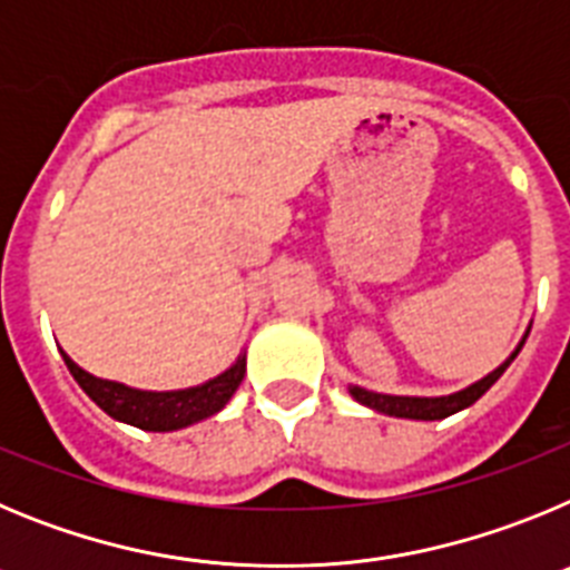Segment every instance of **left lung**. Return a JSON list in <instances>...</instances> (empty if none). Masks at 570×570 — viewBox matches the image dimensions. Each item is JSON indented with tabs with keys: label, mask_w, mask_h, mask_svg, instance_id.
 Masks as SVG:
<instances>
[{
	"label": "left lung",
	"mask_w": 570,
	"mask_h": 570,
	"mask_svg": "<svg viewBox=\"0 0 570 570\" xmlns=\"http://www.w3.org/2000/svg\"><path fill=\"white\" fill-rule=\"evenodd\" d=\"M525 336H522V342L517 345V351H513V354L508 356V360L502 362L497 371H491V374L482 376L480 382L468 385L465 391H456V394H448V396H391V394H374V391H365V387H360V385H351V396H354L356 402H362V405L374 407V411H380V414H387V416H402V420H425V422L445 420V416L456 414V411H462V407L473 405V402L480 400V396L485 394L493 382L505 374V367L511 365L513 356L520 354L522 345H525Z\"/></svg>",
	"instance_id": "8db88e82"
}]
</instances>
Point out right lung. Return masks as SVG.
Instances as JSON below:
<instances>
[{"mask_svg":"<svg viewBox=\"0 0 570 570\" xmlns=\"http://www.w3.org/2000/svg\"><path fill=\"white\" fill-rule=\"evenodd\" d=\"M62 360L79 387L102 407L105 414L134 428H142V431H179V428L208 420L228 405L245 376V356H239L225 374L214 376L203 385L183 387V391H139V387H128L122 382L99 380V376L88 374L65 351Z\"/></svg>","mask_w":570,"mask_h":570,"instance_id":"obj_1","label":"right lung"}]
</instances>
